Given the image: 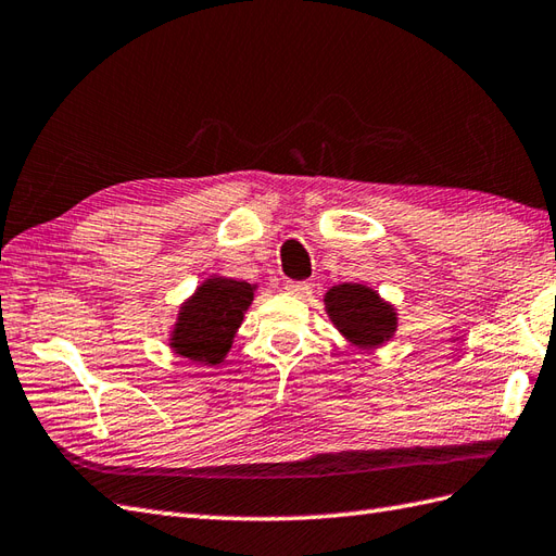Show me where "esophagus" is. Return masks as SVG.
I'll return each mask as SVG.
<instances>
[{
  "label": "esophagus",
  "mask_w": 556,
  "mask_h": 556,
  "mask_svg": "<svg viewBox=\"0 0 556 556\" xmlns=\"http://www.w3.org/2000/svg\"><path fill=\"white\" fill-rule=\"evenodd\" d=\"M313 283L309 281H287L283 283V291H287L289 295H295V299H305V295L313 293Z\"/></svg>",
  "instance_id": "esophagus-1"
}]
</instances>
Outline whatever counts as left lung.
<instances>
[{"mask_svg": "<svg viewBox=\"0 0 556 556\" xmlns=\"http://www.w3.org/2000/svg\"><path fill=\"white\" fill-rule=\"evenodd\" d=\"M325 309L331 325L357 348H379L397 331L395 307L367 283H337L325 293Z\"/></svg>", "mask_w": 556, "mask_h": 556, "instance_id": "1", "label": "left lung"}]
</instances>
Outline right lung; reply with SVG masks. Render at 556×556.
<instances>
[{
    "label": "right lung",
    "instance_id": "obj_1",
    "mask_svg": "<svg viewBox=\"0 0 556 556\" xmlns=\"http://www.w3.org/2000/svg\"><path fill=\"white\" fill-rule=\"evenodd\" d=\"M255 283L231 277H208L179 305L167 345L191 363L215 367L225 363L243 315L253 303Z\"/></svg>",
    "mask_w": 556,
    "mask_h": 556
}]
</instances>
